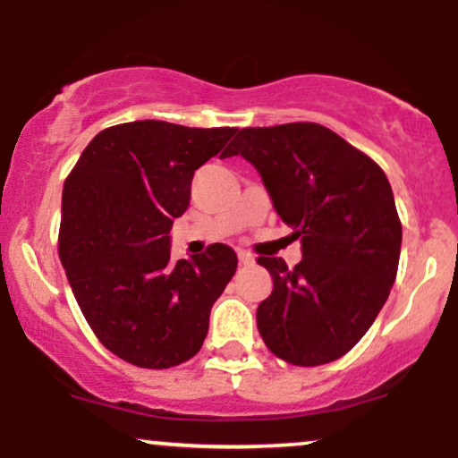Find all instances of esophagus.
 I'll return each instance as SVG.
<instances>
[{"mask_svg":"<svg viewBox=\"0 0 458 458\" xmlns=\"http://www.w3.org/2000/svg\"><path fill=\"white\" fill-rule=\"evenodd\" d=\"M239 262H241V265H254V256H251V254H247V251H243V250H241L239 251Z\"/></svg>","mask_w":458,"mask_h":458,"instance_id":"34e87169","label":"esophagus"}]
</instances>
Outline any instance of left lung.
Segmentation results:
<instances>
[{
  "instance_id": "obj_1",
  "label": "left lung",
  "mask_w": 458,
  "mask_h": 458,
  "mask_svg": "<svg viewBox=\"0 0 458 458\" xmlns=\"http://www.w3.org/2000/svg\"><path fill=\"white\" fill-rule=\"evenodd\" d=\"M259 170L303 259H259L273 293L256 323L271 353L320 366L349 353L390 297L403 228L390 181L370 157L327 127L291 123L243 129L230 157Z\"/></svg>"
}]
</instances>
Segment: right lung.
Segmentation results:
<instances>
[{"label":"right lung","mask_w":458,"mask_h":458,"mask_svg":"<svg viewBox=\"0 0 458 458\" xmlns=\"http://www.w3.org/2000/svg\"><path fill=\"white\" fill-rule=\"evenodd\" d=\"M234 133L163 120L115 124L66 178L60 260L88 325L129 364L178 366L207 338L236 254L215 243L172 262L170 230L187 211L196 170L222 149L230 157Z\"/></svg>","instance_id":"obj_1"}]
</instances>
